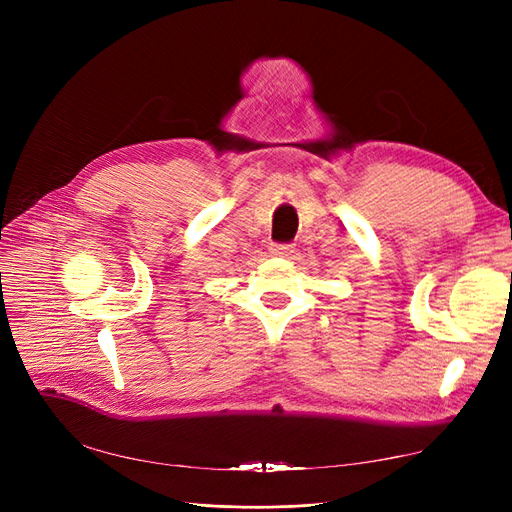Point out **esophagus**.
Here are the masks:
<instances>
[{
    "label": "esophagus",
    "instance_id": "34e87169",
    "mask_svg": "<svg viewBox=\"0 0 512 512\" xmlns=\"http://www.w3.org/2000/svg\"><path fill=\"white\" fill-rule=\"evenodd\" d=\"M271 254H275V256H292L294 254V245L292 243H273L271 245Z\"/></svg>",
    "mask_w": 512,
    "mask_h": 512
}]
</instances>
